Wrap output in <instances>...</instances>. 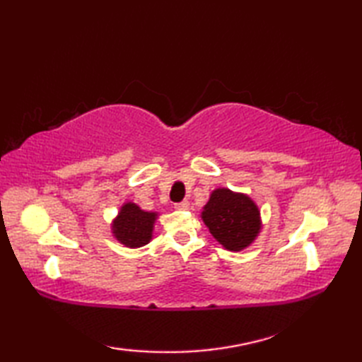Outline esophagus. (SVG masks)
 <instances>
[{"mask_svg": "<svg viewBox=\"0 0 362 362\" xmlns=\"http://www.w3.org/2000/svg\"><path fill=\"white\" fill-rule=\"evenodd\" d=\"M174 209H175V210H180V211H185V210L189 209V202H188V201H182V202H179V204H175Z\"/></svg>", "mask_w": 362, "mask_h": 362, "instance_id": "34e87169", "label": "esophagus"}]
</instances>
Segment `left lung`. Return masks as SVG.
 <instances>
[{
	"label": "left lung",
	"instance_id": "8db88e82",
	"mask_svg": "<svg viewBox=\"0 0 362 362\" xmlns=\"http://www.w3.org/2000/svg\"><path fill=\"white\" fill-rule=\"evenodd\" d=\"M202 219L210 233L228 250H241L259 232V211L250 197L219 188L204 206Z\"/></svg>",
	"mask_w": 362,
	"mask_h": 362
}]
</instances>
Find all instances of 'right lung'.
<instances>
[{"label": "right lung", "mask_w": 362, "mask_h": 362, "mask_svg": "<svg viewBox=\"0 0 362 362\" xmlns=\"http://www.w3.org/2000/svg\"><path fill=\"white\" fill-rule=\"evenodd\" d=\"M156 216V213L143 211L135 204H126L115 221L113 233L117 240L127 247H141L151 240Z\"/></svg>", "instance_id": "1"}]
</instances>
